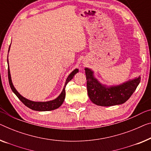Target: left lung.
<instances>
[{
  "label": "left lung",
  "mask_w": 151,
  "mask_h": 151,
  "mask_svg": "<svg viewBox=\"0 0 151 151\" xmlns=\"http://www.w3.org/2000/svg\"><path fill=\"white\" fill-rule=\"evenodd\" d=\"M87 93L94 104L102 106H111L125 103L131 96L140 82V76L123 83L118 86L106 87L99 83L93 77V72L86 68Z\"/></svg>",
  "instance_id": "obj_1"
}]
</instances>
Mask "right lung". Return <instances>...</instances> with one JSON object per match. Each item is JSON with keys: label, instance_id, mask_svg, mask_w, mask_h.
<instances>
[{"label": "right lung", "instance_id": "obj_1", "mask_svg": "<svg viewBox=\"0 0 151 151\" xmlns=\"http://www.w3.org/2000/svg\"><path fill=\"white\" fill-rule=\"evenodd\" d=\"M78 70L75 69V70H73L70 74L66 79V83H65L63 91H62L61 94H60L57 98L53 100L49 101V102H33V101H30L28 100V99H26L25 98H24L23 96L20 95V94L17 91V90L15 89L14 86L13 85V83H12V81H11V78L9 68V67H8V78H9V83L11 89H12L13 93L17 96V97L21 100V102L23 103L24 105L26 106L27 107H28L29 109L34 110V111H52V110H55L56 109H58V108H59L60 106L62 104V103L64 102V99H65V95H66L65 88H66L67 83H68L73 78L74 75H75L76 73H78Z\"/></svg>", "mask_w": 151, "mask_h": 151}]
</instances>
